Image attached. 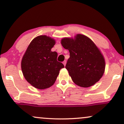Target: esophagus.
<instances>
[{
	"mask_svg": "<svg viewBox=\"0 0 124 124\" xmlns=\"http://www.w3.org/2000/svg\"><path fill=\"white\" fill-rule=\"evenodd\" d=\"M62 63H63V64H64V66H65V65H66V60H64L63 62H62Z\"/></svg>",
	"mask_w": 124,
	"mask_h": 124,
	"instance_id": "34e87169",
	"label": "esophagus"
}]
</instances>
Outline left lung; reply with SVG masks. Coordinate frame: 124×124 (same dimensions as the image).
Returning a JSON list of instances; mask_svg holds the SVG:
<instances>
[{
    "mask_svg": "<svg viewBox=\"0 0 124 124\" xmlns=\"http://www.w3.org/2000/svg\"><path fill=\"white\" fill-rule=\"evenodd\" d=\"M61 44L70 53L65 68L75 84L87 88L99 81L105 72V60L89 37L77 34L74 39H62Z\"/></svg>",
    "mask_w": 124,
    "mask_h": 124,
    "instance_id": "left-lung-1",
    "label": "left lung"
}]
</instances>
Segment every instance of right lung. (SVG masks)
I'll return each mask as SVG.
<instances>
[{"label":"right lung","mask_w":124,"mask_h":124,"mask_svg":"<svg viewBox=\"0 0 124 124\" xmlns=\"http://www.w3.org/2000/svg\"><path fill=\"white\" fill-rule=\"evenodd\" d=\"M55 40L46 35L39 36L30 42L21 61V69L27 81L36 88L45 89L56 81L64 66L57 61L58 53L51 51Z\"/></svg>","instance_id":"add662e5"}]
</instances>
